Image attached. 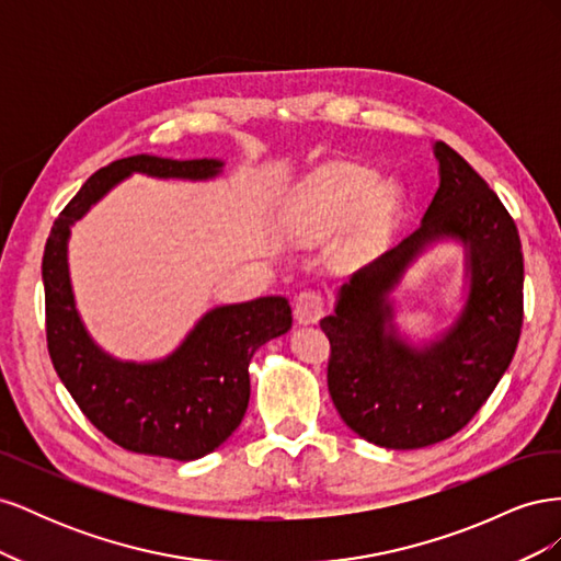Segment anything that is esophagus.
I'll return each mask as SVG.
<instances>
[{
	"mask_svg": "<svg viewBox=\"0 0 561 561\" xmlns=\"http://www.w3.org/2000/svg\"><path fill=\"white\" fill-rule=\"evenodd\" d=\"M328 304H325V297H322L320 293H301L295 301V318L301 322V325H313V322H318L322 318V313H325Z\"/></svg>",
	"mask_w": 561,
	"mask_h": 561,
	"instance_id": "34e87169",
	"label": "esophagus"
}]
</instances>
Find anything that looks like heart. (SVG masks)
Here are the masks:
<instances>
[{
	"label": "heart",
	"instance_id": "heart-1",
	"mask_svg": "<svg viewBox=\"0 0 561 561\" xmlns=\"http://www.w3.org/2000/svg\"><path fill=\"white\" fill-rule=\"evenodd\" d=\"M400 203V186L363 165L334 163L320 168L295 196V208L311 227H334L351 217L344 243L348 257L375 250Z\"/></svg>",
	"mask_w": 561,
	"mask_h": 561
}]
</instances>
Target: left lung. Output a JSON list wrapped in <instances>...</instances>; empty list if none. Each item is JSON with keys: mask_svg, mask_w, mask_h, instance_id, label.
Instances as JSON below:
<instances>
[{"mask_svg": "<svg viewBox=\"0 0 561 561\" xmlns=\"http://www.w3.org/2000/svg\"><path fill=\"white\" fill-rule=\"evenodd\" d=\"M439 186L421 227L355 271L332 316L328 386L351 431L386 449H421L451 437L480 412L511 365L524 318V257L515 219L470 163L435 142ZM439 238L469 250L471 293L455 325L426 350L404 345L387 293Z\"/></svg>", "mask_w": 561, "mask_h": 561, "instance_id": "obj_1", "label": "left lung"}]
</instances>
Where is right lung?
Instances as JSON below:
<instances>
[{
    "label": "right lung",
    "instance_id": "add662e5",
    "mask_svg": "<svg viewBox=\"0 0 561 561\" xmlns=\"http://www.w3.org/2000/svg\"><path fill=\"white\" fill-rule=\"evenodd\" d=\"M219 171L217 159L138 154L112 161L83 182L46 239L42 278L50 363L83 416L114 445L135 454L194 461L222 445L248 410L250 358L268 339L293 328V309L285 297L217 307L168 358L145 365L114 360L98 348L75 309L67 271L70 225L130 173L208 180Z\"/></svg>",
    "mask_w": 561,
    "mask_h": 561
}]
</instances>
